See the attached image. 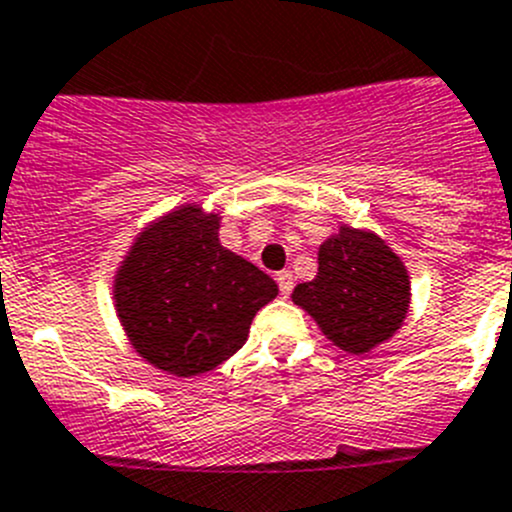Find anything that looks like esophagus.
<instances>
[{
  "mask_svg": "<svg viewBox=\"0 0 512 512\" xmlns=\"http://www.w3.org/2000/svg\"><path fill=\"white\" fill-rule=\"evenodd\" d=\"M276 281H279L281 294H284V297H289V294H292V289H294V274H292V271H279V274H276Z\"/></svg>",
  "mask_w": 512,
  "mask_h": 512,
  "instance_id": "34e87169",
  "label": "esophagus"
}]
</instances>
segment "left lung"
I'll return each instance as SVG.
<instances>
[{
    "instance_id": "1",
    "label": "left lung",
    "mask_w": 512,
    "mask_h": 512,
    "mask_svg": "<svg viewBox=\"0 0 512 512\" xmlns=\"http://www.w3.org/2000/svg\"><path fill=\"white\" fill-rule=\"evenodd\" d=\"M317 261V276L297 284L292 299L337 348L368 353L401 327L411 281L401 259L375 233L340 225V233L320 246Z\"/></svg>"
}]
</instances>
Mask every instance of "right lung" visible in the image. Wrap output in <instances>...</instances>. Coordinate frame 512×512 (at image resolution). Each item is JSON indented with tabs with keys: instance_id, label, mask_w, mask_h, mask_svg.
Returning a JSON list of instances; mask_svg holds the SVG:
<instances>
[{
	"instance_id": "add662e5",
	"label": "right lung",
	"mask_w": 512,
	"mask_h": 512,
	"mask_svg": "<svg viewBox=\"0 0 512 512\" xmlns=\"http://www.w3.org/2000/svg\"><path fill=\"white\" fill-rule=\"evenodd\" d=\"M218 215L195 205L164 215L116 271V312L131 345L172 375L208 373L243 348L279 294L269 274L220 246Z\"/></svg>"
}]
</instances>
